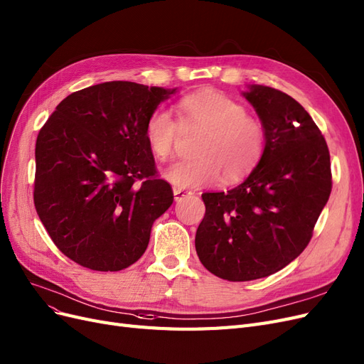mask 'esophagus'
Returning a JSON list of instances; mask_svg holds the SVG:
<instances>
[{"label": "esophagus", "instance_id": "obj_1", "mask_svg": "<svg viewBox=\"0 0 364 364\" xmlns=\"http://www.w3.org/2000/svg\"><path fill=\"white\" fill-rule=\"evenodd\" d=\"M190 194H193V193L182 190V188H173V196H174V200H176V202H181L182 198H185L186 196H190Z\"/></svg>", "mask_w": 364, "mask_h": 364}]
</instances>
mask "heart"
<instances>
[{"label": "heart", "mask_w": 364, "mask_h": 364, "mask_svg": "<svg viewBox=\"0 0 364 364\" xmlns=\"http://www.w3.org/2000/svg\"><path fill=\"white\" fill-rule=\"evenodd\" d=\"M176 112L179 124L164 108L150 112L144 124V140L158 161L171 158L179 127L182 131L202 129L193 147L194 158L162 171L174 186L214 185L221 174L225 182H235L259 164L265 150V128L235 99L217 90L197 92L181 99Z\"/></svg>", "instance_id": "obj_1"}]
</instances>
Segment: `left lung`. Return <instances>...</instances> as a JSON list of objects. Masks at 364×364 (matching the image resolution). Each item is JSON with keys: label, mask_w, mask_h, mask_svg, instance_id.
I'll return each mask as SVG.
<instances>
[{"label": "left lung", "mask_w": 364, "mask_h": 364, "mask_svg": "<svg viewBox=\"0 0 364 364\" xmlns=\"http://www.w3.org/2000/svg\"><path fill=\"white\" fill-rule=\"evenodd\" d=\"M242 96L265 128V150L248 178L228 193H205L196 233L203 267L229 282L280 271L307 247L331 193L330 152L294 97L252 84Z\"/></svg>", "instance_id": "obj_1"}]
</instances>
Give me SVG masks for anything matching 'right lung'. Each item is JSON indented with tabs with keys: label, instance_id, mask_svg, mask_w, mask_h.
<instances>
[{
	"label": "right lung",
	"instance_id": "1",
	"mask_svg": "<svg viewBox=\"0 0 364 364\" xmlns=\"http://www.w3.org/2000/svg\"><path fill=\"white\" fill-rule=\"evenodd\" d=\"M178 89L109 81L69 95L36 141L34 206L63 255L95 271L139 260L173 203L144 124Z\"/></svg>",
	"mask_w": 364,
	"mask_h": 364
}]
</instances>
